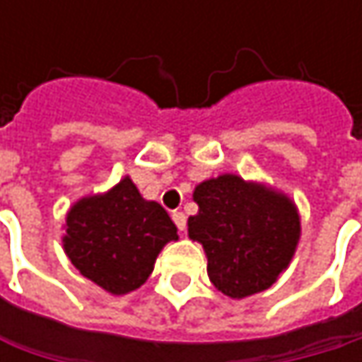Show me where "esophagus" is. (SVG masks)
<instances>
[{
    "instance_id": "34e87169",
    "label": "esophagus",
    "mask_w": 362,
    "mask_h": 362,
    "mask_svg": "<svg viewBox=\"0 0 362 362\" xmlns=\"http://www.w3.org/2000/svg\"><path fill=\"white\" fill-rule=\"evenodd\" d=\"M172 220H174V224H176L180 230L186 228V216H184L182 211H174V214H172Z\"/></svg>"
}]
</instances>
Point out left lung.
Listing matches in <instances>:
<instances>
[{
	"label": "left lung",
	"mask_w": 362,
	"mask_h": 362,
	"mask_svg": "<svg viewBox=\"0 0 362 362\" xmlns=\"http://www.w3.org/2000/svg\"><path fill=\"white\" fill-rule=\"evenodd\" d=\"M188 237L207 255L209 281L228 298L268 289L289 266L300 241L296 203L274 188L224 174L201 182Z\"/></svg>",
	"instance_id": "1"
}]
</instances>
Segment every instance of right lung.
Wrapping results in <instances>:
<instances>
[{
  "label": "right lung",
  "instance_id": "right-lung-1",
  "mask_svg": "<svg viewBox=\"0 0 362 362\" xmlns=\"http://www.w3.org/2000/svg\"><path fill=\"white\" fill-rule=\"evenodd\" d=\"M64 226L62 245L71 264L112 296L144 285L163 245L178 239L168 211L142 199L127 176L105 194L79 199Z\"/></svg>",
  "mask_w": 362,
  "mask_h": 362
}]
</instances>
